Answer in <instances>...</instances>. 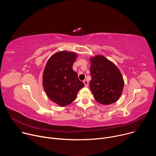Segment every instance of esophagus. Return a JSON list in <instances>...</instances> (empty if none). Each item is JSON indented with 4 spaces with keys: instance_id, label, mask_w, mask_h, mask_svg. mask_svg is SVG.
<instances>
[{
    "instance_id": "obj_1",
    "label": "esophagus",
    "mask_w": 156,
    "mask_h": 156,
    "mask_svg": "<svg viewBox=\"0 0 156 156\" xmlns=\"http://www.w3.org/2000/svg\"><path fill=\"white\" fill-rule=\"evenodd\" d=\"M83 83H84V84L85 86H88L89 83H88V81H87L86 80H84L83 81Z\"/></svg>"
}]
</instances>
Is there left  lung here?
Returning <instances> with one entry per match:
<instances>
[{"label": "left lung", "instance_id": "8db88e82", "mask_svg": "<svg viewBox=\"0 0 156 156\" xmlns=\"http://www.w3.org/2000/svg\"><path fill=\"white\" fill-rule=\"evenodd\" d=\"M91 80L90 90L97 102L109 105L118 101L121 96L124 80L117 66L101 55L90 58Z\"/></svg>", "mask_w": 156, "mask_h": 156}]
</instances>
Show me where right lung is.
<instances>
[{
  "label": "right lung",
  "instance_id": "right-lung-1",
  "mask_svg": "<svg viewBox=\"0 0 156 156\" xmlns=\"http://www.w3.org/2000/svg\"><path fill=\"white\" fill-rule=\"evenodd\" d=\"M77 54L66 51L54 54L48 60L42 75L44 91L52 102L65 107L75 101L84 86L73 70Z\"/></svg>",
  "mask_w": 156,
  "mask_h": 156
}]
</instances>
